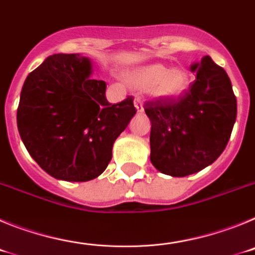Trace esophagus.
Masks as SVG:
<instances>
[{
  "mask_svg": "<svg viewBox=\"0 0 255 255\" xmlns=\"http://www.w3.org/2000/svg\"><path fill=\"white\" fill-rule=\"evenodd\" d=\"M134 106H135V108H136V112H139V114H141V112L144 111L143 103H141V101L139 100V98H135Z\"/></svg>",
  "mask_w": 255,
  "mask_h": 255,
  "instance_id": "esophagus-1",
  "label": "esophagus"
}]
</instances>
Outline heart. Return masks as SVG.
Segmentation results:
<instances>
[{
	"label": "heart",
	"instance_id": "1",
	"mask_svg": "<svg viewBox=\"0 0 255 255\" xmlns=\"http://www.w3.org/2000/svg\"><path fill=\"white\" fill-rule=\"evenodd\" d=\"M128 83L138 91H148L155 100H173L188 89L189 75L184 69L153 64L128 74Z\"/></svg>",
	"mask_w": 255,
	"mask_h": 255
}]
</instances>
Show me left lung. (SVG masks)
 <instances>
[{
    "mask_svg": "<svg viewBox=\"0 0 255 255\" xmlns=\"http://www.w3.org/2000/svg\"><path fill=\"white\" fill-rule=\"evenodd\" d=\"M190 70L197 78L184 96L144 105L152 124L150 162L173 177L213 163L226 148L238 114L233 85L222 67L204 56Z\"/></svg>",
    "mask_w": 255,
    "mask_h": 255,
    "instance_id": "obj_1",
    "label": "left lung"
}]
</instances>
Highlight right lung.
<instances>
[{
    "mask_svg": "<svg viewBox=\"0 0 255 255\" xmlns=\"http://www.w3.org/2000/svg\"><path fill=\"white\" fill-rule=\"evenodd\" d=\"M92 61L57 53L31 71L22 85L17 129L29 154L48 175L65 181L98 177L112 147L136 114L132 98L111 105L106 83L92 79Z\"/></svg>",
    "mask_w": 255,
    "mask_h": 255,
    "instance_id": "obj_1",
    "label": "right lung"
}]
</instances>
